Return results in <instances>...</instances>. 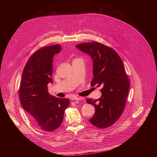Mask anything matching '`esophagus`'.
<instances>
[{
	"label": "esophagus",
	"instance_id": "esophagus-1",
	"mask_svg": "<svg viewBox=\"0 0 157 157\" xmlns=\"http://www.w3.org/2000/svg\"><path fill=\"white\" fill-rule=\"evenodd\" d=\"M71 99L73 101H80V100H81V98H78V97H72L71 98Z\"/></svg>",
	"mask_w": 157,
	"mask_h": 157
}]
</instances>
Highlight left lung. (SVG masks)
<instances>
[{
  "instance_id": "left-lung-1",
  "label": "left lung",
  "mask_w": 157,
  "mask_h": 157,
  "mask_svg": "<svg viewBox=\"0 0 157 157\" xmlns=\"http://www.w3.org/2000/svg\"><path fill=\"white\" fill-rule=\"evenodd\" d=\"M76 47L92 58L91 86L102 88L99 99H86L95 108V114L89 121L99 128L109 127L121 117L130 88L123 62L115 50L100 43H84Z\"/></svg>"
}]
</instances>
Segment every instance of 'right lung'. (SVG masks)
Wrapping results in <instances>:
<instances>
[{
	"instance_id": "right-lung-1",
	"label": "right lung",
	"mask_w": 157,
	"mask_h": 157,
	"mask_svg": "<svg viewBox=\"0 0 157 157\" xmlns=\"http://www.w3.org/2000/svg\"><path fill=\"white\" fill-rule=\"evenodd\" d=\"M61 49L59 44H55L35 52L25 64L19 88L20 101L30 121L45 132H52L61 125L70 104L68 98H56L48 90V84L53 83V57Z\"/></svg>"
}]
</instances>
